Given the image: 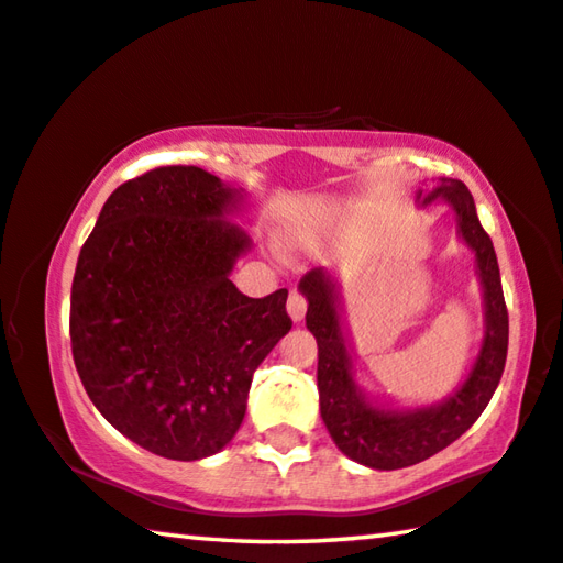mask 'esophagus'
<instances>
[{
	"instance_id": "esophagus-1",
	"label": "esophagus",
	"mask_w": 563,
	"mask_h": 563,
	"mask_svg": "<svg viewBox=\"0 0 563 563\" xmlns=\"http://www.w3.org/2000/svg\"><path fill=\"white\" fill-rule=\"evenodd\" d=\"M306 298L300 296L298 290H290L288 296V316L292 318V323H300L302 318H306Z\"/></svg>"
}]
</instances>
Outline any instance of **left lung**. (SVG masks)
<instances>
[{"instance_id": "8db88e82", "label": "left lung", "mask_w": 563, "mask_h": 563, "mask_svg": "<svg viewBox=\"0 0 563 563\" xmlns=\"http://www.w3.org/2000/svg\"><path fill=\"white\" fill-rule=\"evenodd\" d=\"M416 200H439L456 216V233L476 257L484 292V341L466 380L441 404L421 408H388L373 400L355 380L353 347L345 335L341 285L325 267L302 275L298 290L308 300L306 325L318 341L320 416L347 459L376 471H396L431 459L451 445L484 413L501 380L508 347V313L501 290L496 250L481 228L474 195L453 177H441L431 192Z\"/></svg>"}]
</instances>
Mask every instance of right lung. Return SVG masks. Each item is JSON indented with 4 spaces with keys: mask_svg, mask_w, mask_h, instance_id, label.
<instances>
[{
    "mask_svg": "<svg viewBox=\"0 0 563 563\" xmlns=\"http://www.w3.org/2000/svg\"><path fill=\"white\" fill-rule=\"evenodd\" d=\"M243 187L192 165L120 185L79 250L69 338L95 408L173 461L225 449L257 365L292 328L288 290L247 298L230 280L253 240L230 216Z\"/></svg>",
    "mask_w": 563,
    "mask_h": 563,
    "instance_id": "1",
    "label": "right lung"
}]
</instances>
